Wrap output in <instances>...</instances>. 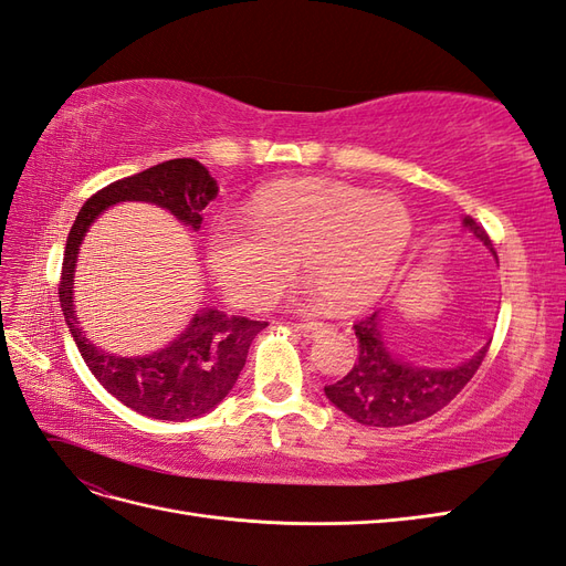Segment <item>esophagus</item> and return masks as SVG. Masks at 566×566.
I'll return each mask as SVG.
<instances>
[{
	"label": "esophagus",
	"instance_id": "esophagus-1",
	"mask_svg": "<svg viewBox=\"0 0 566 566\" xmlns=\"http://www.w3.org/2000/svg\"><path fill=\"white\" fill-rule=\"evenodd\" d=\"M290 328H293L297 335H302V338H318V335L328 333L324 324H293Z\"/></svg>",
	"mask_w": 566,
	"mask_h": 566
}]
</instances>
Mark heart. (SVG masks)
I'll return each mask as SVG.
<instances>
[{
	"mask_svg": "<svg viewBox=\"0 0 566 566\" xmlns=\"http://www.w3.org/2000/svg\"><path fill=\"white\" fill-rule=\"evenodd\" d=\"M248 224L223 217L207 238V264L223 295L264 310L295 262L312 283L300 302L324 297L353 312L376 302L400 269L411 240L407 207L335 180H293L264 188L245 211Z\"/></svg>",
	"mask_w": 566,
	"mask_h": 566,
	"instance_id": "b5f03b06",
	"label": "heart"
}]
</instances>
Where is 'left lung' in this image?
Returning <instances> with one entry per match:
<instances>
[{"mask_svg": "<svg viewBox=\"0 0 566 566\" xmlns=\"http://www.w3.org/2000/svg\"><path fill=\"white\" fill-rule=\"evenodd\" d=\"M462 226L483 248L495 256L491 238L471 217ZM357 359L338 384L324 388L328 402L345 417L374 429H395V426L417 423L433 417L450 400H454L488 353V340L479 353L452 366L415 364L395 353L388 340L384 312H374L355 324Z\"/></svg>", "mask_w": 566, "mask_h": 566, "instance_id": "1", "label": "left lung"}]
</instances>
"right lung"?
Wrapping results in <instances>:
<instances>
[{
    "mask_svg": "<svg viewBox=\"0 0 566 566\" xmlns=\"http://www.w3.org/2000/svg\"><path fill=\"white\" fill-rule=\"evenodd\" d=\"M219 182L200 161L171 159L128 176L90 197L78 211L61 269L59 302L87 369L118 402L137 415L159 421H186L207 415L233 390L245 366L248 349L266 321L228 316L217 307H200L171 343L155 353L120 357L87 338L75 314V266L90 226L120 202H147L166 209L190 231H200L205 207L217 200Z\"/></svg>",
    "mask_w": 566,
    "mask_h": 566,
    "instance_id": "1",
    "label": "right lung"
}]
</instances>
